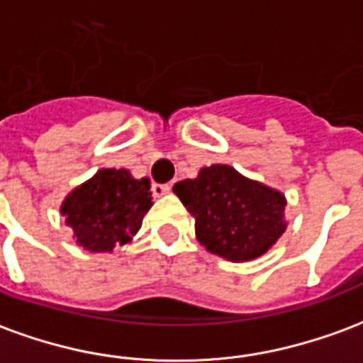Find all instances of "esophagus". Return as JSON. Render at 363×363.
<instances>
[{"label":"esophagus","mask_w":363,"mask_h":363,"mask_svg":"<svg viewBox=\"0 0 363 363\" xmlns=\"http://www.w3.org/2000/svg\"><path fill=\"white\" fill-rule=\"evenodd\" d=\"M169 192H171V186H169V184H157V182L152 184V194L157 196V198H160V196L169 194Z\"/></svg>","instance_id":"34e87169"}]
</instances>
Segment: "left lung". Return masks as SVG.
Wrapping results in <instances>:
<instances>
[{
    "label": "left lung",
    "mask_w": 363,
    "mask_h": 363,
    "mask_svg": "<svg viewBox=\"0 0 363 363\" xmlns=\"http://www.w3.org/2000/svg\"><path fill=\"white\" fill-rule=\"evenodd\" d=\"M173 192L196 221V238L229 262L262 256L286 229L284 196L242 177L229 165L203 167Z\"/></svg>",
    "instance_id": "left-lung-1"
}]
</instances>
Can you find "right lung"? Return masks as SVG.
I'll use <instances>...</instances> for the list:
<instances>
[{
    "instance_id": "1",
    "label": "right lung",
    "mask_w": 363,
    "mask_h": 363,
    "mask_svg": "<svg viewBox=\"0 0 363 363\" xmlns=\"http://www.w3.org/2000/svg\"><path fill=\"white\" fill-rule=\"evenodd\" d=\"M152 208L150 181L133 179L127 169H101L94 179L72 190L63 202L77 242L90 252H111L140 229Z\"/></svg>"
}]
</instances>
